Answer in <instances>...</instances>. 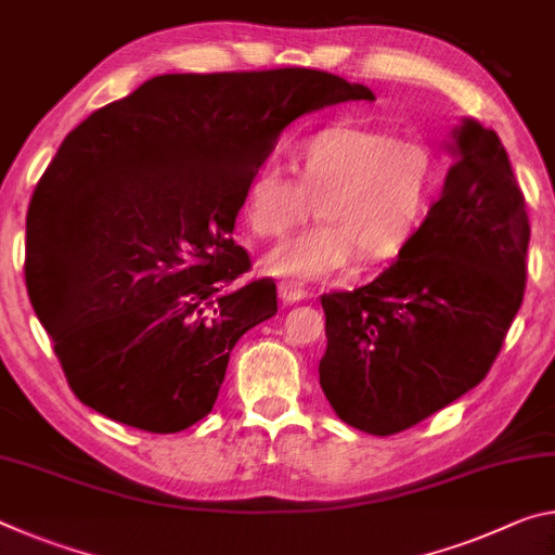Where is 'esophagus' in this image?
Returning <instances> with one entry per match:
<instances>
[{
    "instance_id": "1",
    "label": "esophagus",
    "mask_w": 555,
    "mask_h": 555,
    "mask_svg": "<svg viewBox=\"0 0 555 555\" xmlns=\"http://www.w3.org/2000/svg\"><path fill=\"white\" fill-rule=\"evenodd\" d=\"M279 296L284 304H298L304 301V298H309L311 292L309 288H304L301 284H296V281H284V284L279 286Z\"/></svg>"
}]
</instances>
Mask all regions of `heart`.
Here are the masks:
<instances>
[{"label": "heart", "instance_id": "1", "mask_svg": "<svg viewBox=\"0 0 555 555\" xmlns=\"http://www.w3.org/2000/svg\"><path fill=\"white\" fill-rule=\"evenodd\" d=\"M296 180L274 165L251 175L244 219L261 240H284L315 212L321 224L269 254L286 279H325L358 259L375 263L404 249L433 205L442 175L437 147L383 126L340 122L315 130L294 153Z\"/></svg>", "mask_w": 555, "mask_h": 555}]
</instances>
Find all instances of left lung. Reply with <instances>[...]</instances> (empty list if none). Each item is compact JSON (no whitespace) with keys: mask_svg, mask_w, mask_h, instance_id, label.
Returning a JSON list of instances; mask_svg holds the SVG:
<instances>
[{"mask_svg":"<svg viewBox=\"0 0 555 555\" xmlns=\"http://www.w3.org/2000/svg\"><path fill=\"white\" fill-rule=\"evenodd\" d=\"M454 138L456 163L398 261L321 296V388L363 433H402L477 388L521 309L524 192L494 130L464 120Z\"/></svg>","mask_w":555,"mask_h":555,"instance_id":"obj_1","label":"left lung"}]
</instances>
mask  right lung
I'll return each mask as SVG.
<instances>
[{"label":"right lung","mask_w":555,"mask_h":555,"mask_svg":"<svg viewBox=\"0 0 555 555\" xmlns=\"http://www.w3.org/2000/svg\"><path fill=\"white\" fill-rule=\"evenodd\" d=\"M367 88L315 68L165 74L61 143L26 212L24 279L78 400L182 433L215 408L276 284L232 240L246 182L304 113Z\"/></svg>","instance_id":"add662e5"}]
</instances>
